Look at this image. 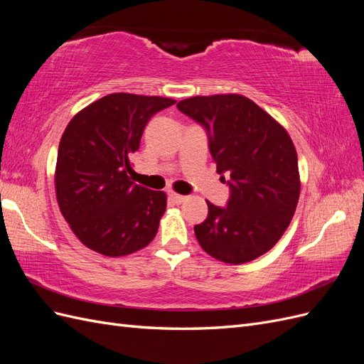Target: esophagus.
<instances>
[{
    "label": "esophagus",
    "instance_id": "34e87169",
    "mask_svg": "<svg viewBox=\"0 0 364 364\" xmlns=\"http://www.w3.org/2000/svg\"><path fill=\"white\" fill-rule=\"evenodd\" d=\"M168 199H170L171 202H174V203L181 205L182 202H185L186 197H185V196H181V194H176V193H168Z\"/></svg>",
    "mask_w": 364,
    "mask_h": 364
}]
</instances>
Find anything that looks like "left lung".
Returning <instances> with one entry per match:
<instances>
[{
	"mask_svg": "<svg viewBox=\"0 0 364 364\" xmlns=\"http://www.w3.org/2000/svg\"><path fill=\"white\" fill-rule=\"evenodd\" d=\"M178 109L206 130L220 181L230 190L223 208L206 200L208 217L194 226L197 241L229 264L261 257L278 243L299 200L297 155L287 130L238 94L191 97Z\"/></svg>",
	"mask_w": 364,
	"mask_h": 364,
	"instance_id": "1",
	"label": "left lung"
}]
</instances>
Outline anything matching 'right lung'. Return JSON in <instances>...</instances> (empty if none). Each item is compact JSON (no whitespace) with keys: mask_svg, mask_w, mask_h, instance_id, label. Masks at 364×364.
Wrapping results in <instances>:
<instances>
[{"mask_svg":"<svg viewBox=\"0 0 364 364\" xmlns=\"http://www.w3.org/2000/svg\"><path fill=\"white\" fill-rule=\"evenodd\" d=\"M174 103L164 97L109 94L82 109L65 129L54 174L56 197L86 247L124 257L155 238L167 196L132 182V159L149 119Z\"/></svg>","mask_w":364,"mask_h":364,"instance_id":"1","label":"right lung"}]
</instances>
